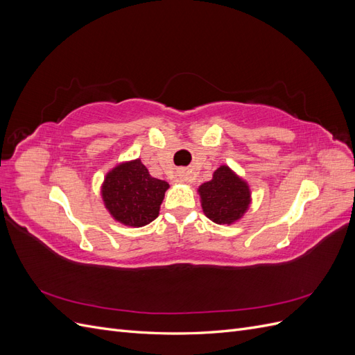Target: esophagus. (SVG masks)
<instances>
[{
    "label": "esophagus",
    "instance_id": "obj_1",
    "mask_svg": "<svg viewBox=\"0 0 355 355\" xmlns=\"http://www.w3.org/2000/svg\"><path fill=\"white\" fill-rule=\"evenodd\" d=\"M189 179H191V176H189L188 171H179L178 178H176L178 182H189Z\"/></svg>",
    "mask_w": 355,
    "mask_h": 355
}]
</instances>
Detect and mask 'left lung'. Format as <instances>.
Instances as JSON below:
<instances>
[{
    "mask_svg": "<svg viewBox=\"0 0 355 355\" xmlns=\"http://www.w3.org/2000/svg\"><path fill=\"white\" fill-rule=\"evenodd\" d=\"M201 206L209 219L216 223H231L241 218L250 202V191L227 166H220L213 179L200 187Z\"/></svg>",
    "mask_w": 355,
    "mask_h": 355,
    "instance_id": "obj_1",
    "label": "left lung"
}]
</instances>
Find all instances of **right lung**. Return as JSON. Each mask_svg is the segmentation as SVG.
<instances>
[{
    "instance_id": "obj_1",
    "label": "right lung",
    "mask_w": 355,
    "mask_h": 355,
    "mask_svg": "<svg viewBox=\"0 0 355 355\" xmlns=\"http://www.w3.org/2000/svg\"><path fill=\"white\" fill-rule=\"evenodd\" d=\"M168 184L149 175L141 159L116 166L106 175L102 197L112 216L128 227H144L159 211Z\"/></svg>"
}]
</instances>
